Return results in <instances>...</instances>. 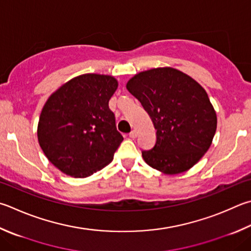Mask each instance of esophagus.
<instances>
[{"label": "esophagus", "instance_id": "esophagus-1", "mask_svg": "<svg viewBox=\"0 0 251 251\" xmlns=\"http://www.w3.org/2000/svg\"><path fill=\"white\" fill-rule=\"evenodd\" d=\"M129 137H130V138H136V137H137V131H136V130H131L130 133H129Z\"/></svg>", "mask_w": 251, "mask_h": 251}]
</instances>
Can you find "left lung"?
<instances>
[{"label": "left lung", "instance_id": "1", "mask_svg": "<svg viewBox=\"0 0 251 251\" xmlns=\"http://www.w3.org/2000/svg\"><path fill=\"white\" fill-rule=\"evenodd\" d=\"M126 88L157 129L156 144L141 151L146 163L166 175L192 168L216 131V113L206 91L188 75L168 67L139 72Z\"/></svg>", "mask_w": 251, "mask_h": 251}]
</instances>
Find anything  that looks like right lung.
<instances>
[{
  "label": "right lung",
  "mask_w": 251,
  "mask_h": 251,
  "mask_svg": "<svg viewBox=\"0 0 251 251\" xmlns=\"http://www.w3.org/2000/svg\"><path fill=\"white\" fill-rule=\"evenodd\" d=\"M114 76L86 74L50 95L40 114L37 136L45 156L61 172L86 177L113 160L123 136L108 101Z\"/></svg>",
  "instance_id": "right-lung-1"
}]
</instances>
